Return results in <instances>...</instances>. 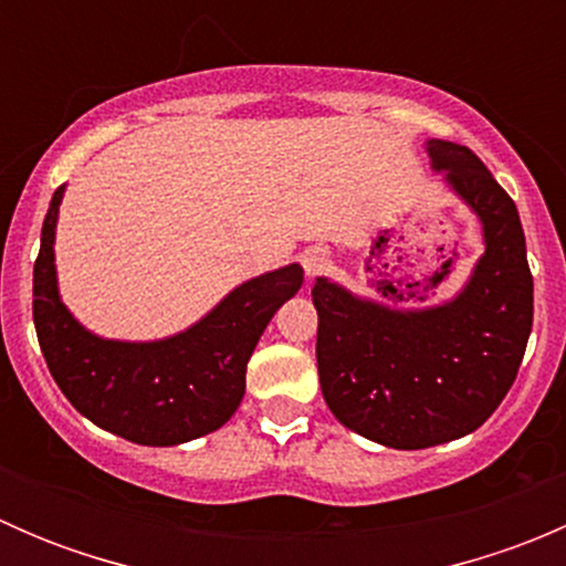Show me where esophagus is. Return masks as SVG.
Returning a JSON list of instances; mask_svg holds the SVG:
<instances>
[{"label":"esophagus","instance_id":"1","mask_svg":"<svg viewBox=\"0 0 566 566\" xmlns=\"http://www.w3.org/2000/svg\"><path fill=\"white\" fill-rule=\"evenodd\" d=\"M325 262H328V254H325V249H319V247L306 249L304 256H301V265H304L306 276H315V273L323 271Z\"/></svg>","mask_w":566,"mask_h":566}]
</instances>
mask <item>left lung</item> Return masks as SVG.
I'll return each mask as SVG.
<instances>
[{
  "mask_svg": "<svg viewBox=\"0 0 566 566\" xmlns=\"http://www.w3.org/2000/svg\"><path fill=\"white\" fill-rule=\"evenodd\" d=\"M438 172L479 216L484 254L454 301L394 312L317 279V373L331 413L391 449L468 436L512 389L534 319L526 235L510 193L468 147L427 142Z\"/></svg>",
  "mask_w": 566,
  "mask_h": 566,
  "instance_id": "8db88e82",
  "label": "left lung"
}]
</instances>
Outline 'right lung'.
Segmentation results:
<instances>
[{"instance_id": "add662e5", "label": "right lung", "mask_w": 566, "mask_h": 566, "mask_svg": "<svg viewBox=\"0 0 566 566\" xmlns=\"http://www.w3.org/2000/svg\"><path fill=\"white\" fill-rule=\"evenodd\" d=\"M51 197L35 260L32 317L51 378L101 430L142 447H175L219 430L247 391V364L262 331L304 284L301 265L232 290L208 317L161 342H114L84 331L56 293Z\"/></svg>"}]
</instances>
